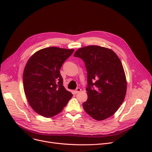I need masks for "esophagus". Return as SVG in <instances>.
Masks as SVG:
<instances>
[{
  "label": "esophagus",
  "instance_id": "34e87169",
  "mask_svg": "<svg viewBox=\"0 0 152 152\" xmlns=\"http://www.w3.org/2000/svg\"><path fill=\"white\" fill-rule=\"evenodd\" d=\"M81 91V89H80V88H77L75 91H74V92H75V94H77V93H79V92H80Z\"/></svg>",
  "mask_w": 152,
  "mask_h": 152
}]
</instances>
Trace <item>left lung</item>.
<instances>
[{
  "mask_svg": "<svg viewBox=\"0 0 152 152\" xmlns=\"http://www.w3.org/2000/svg\"><path fill=\"white\" fill-rule=\"evenodd\" d=\"M85 63L88 98L83 103L86 112L97 121L114 115L123 102L127 81L122 63L112 50L99 45L77 49L74 54Z\"/></svg>",
  "mask_w": 152,
  "mask_h": 152,
  "instance_id": "1",
  "label": "left lung"
}]
</instances>
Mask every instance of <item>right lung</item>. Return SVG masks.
Instances as JSON below:
<instances>
[{
  "mask_svg": "<svg viewBox=\"0 0 152 152\" xmlns=\"http://www.w3.org/2000/svg\"><path fill=\"white\" fill-rule=\"evenodd\" d=\"M74 49L47 47L35 52L24 69V91L29 105L39 115L60 113L73 96L63 85L60 69Z\"/></svg>",
  "mask_w": 152,
  "mask_h": 152,
  "instance_id": "1",
  "label": "right lung"
}]
</instances>
